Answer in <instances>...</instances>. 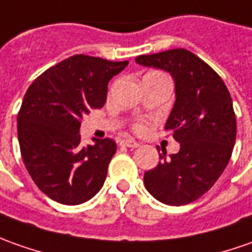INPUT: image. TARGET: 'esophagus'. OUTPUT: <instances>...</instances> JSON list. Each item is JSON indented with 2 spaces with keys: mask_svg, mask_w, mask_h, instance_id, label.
I'll list each match as a JSON object with an SVG mask.
<instances>
[{
  "mask_svg": "<svg viewBox=\"0 0 252 252\" xmlns=\"http://www.w3.org/2000/svg\"><path fill=\"white\" fill-rule=\"evenodd\" d=\"M120 145L121 146H126V148H138L139 146V143L138 142H135L133 139H123L120 142Z\"/></svg>",
  "mask_w": 252,
  "mask_h": 252,
  "instance_id": "obj_1",
  "label": "esophagus"
}]
</instances>
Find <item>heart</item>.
<instances>
[{"mask_svg":"<svg viewBox=\"0 0 252 252\" xmlns=\"http://www.w3.org/2000/svg\"><path fill=\"white\" fill-rule=\"evenodd\" d=\"M133 129H135L136 132H143V131L146 129V124H145V121H142V120L136 121V123L133 124Z\"/></svg>","mask_w":252,"mask_h":252,"instance_id":"b5f03b06","label":"heart"}]
</instances>
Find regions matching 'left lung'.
<instances>
[{"mask_svg":"<svg viewBox=\"0 0 252 252\" xmlns=\"http://www.w3.org/2000/svg\"><path fill=\"white\" fill-rule=\"evenodd\" d=\"M135 61L174 77L176 100L165 129L181 143L169 158L160 153L161 161L145 172V188L164 204L193 203L218 181L233 152L237 124L230 94L211 66L184 48Z\"/></svg>","mask_w":252,"mask_h":252,"instance_id":"obj_1","label":"left lung"}]
</instances>
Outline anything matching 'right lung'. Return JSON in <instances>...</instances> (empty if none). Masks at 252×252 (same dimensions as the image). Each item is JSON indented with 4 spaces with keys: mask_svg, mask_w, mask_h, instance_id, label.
Listing matches in <instances>:
<instances>
[{
    "mask_svg": "<svg viewBox=\"0 0 252 252\" xmlns=\"http://www.w3.org/2000/svg\"><path fill=\"white\" fill-rule=\"evenodd\" d=\"M128 62L74 55L38 76L18 113V139L26 169L42 193L77 205L103 186L117 145L110 138L80 145L84 114L103 107L107 84Z\"/></svg>",
    "mask_w": 252,
    "mask_h": 252,
    "instance_id": "right-lung-1",
    "label": "right lung"
}]
</instances>
